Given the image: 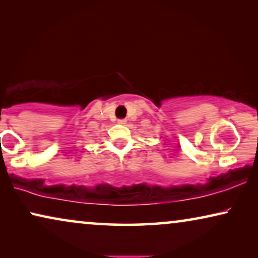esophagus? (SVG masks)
I'll return each instance as SVG.
<instances>
[{
  "instance_id": "esophagus-1",
  "label": "esophagus",
  "mask_w": 258,
  "mask_h": 258,
  "mask_svg": "<svg viewBox=\"0 0 258 258\" xmlns=\"http://www.w3.org/2000/svg\"><path fill=\"white\" fill-rule=\"evenodd\" d=\"M118 123H119V124H125L126 119H125V118H119V119H118Z\"/></svg>"
}]
</instances>
